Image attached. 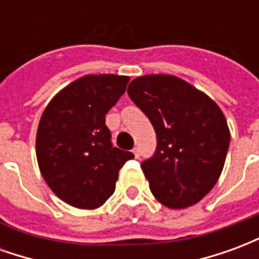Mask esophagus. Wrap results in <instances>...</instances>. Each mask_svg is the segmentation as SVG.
<instances>
[{"instance_id": "1", "label": "esophagus", "mask_w": 259, "mask_h": 259, "mask_svg": "<svg viewBox=\"0 0 259 259\" xmlns=\"http://www.w3.org/2000/svg\"><path fill=\"white\" fill-rule=\"evenodd\" d=\"M133 154H135L136 158H140V151H139V148H137V147L133 148Z\"/></svg>"}]
</instances>
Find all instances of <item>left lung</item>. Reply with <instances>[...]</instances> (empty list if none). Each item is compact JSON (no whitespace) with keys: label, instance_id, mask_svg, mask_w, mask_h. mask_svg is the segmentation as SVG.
Listing matches in <instances>:
<instances>
[{"label":"left lung","instance_id":"8db88e82","mask_svg":"<svg viewBox=\"0 0 259 259\" xmlns=\"http://www.w3.org/2000/svg\"><path fill=\"white\" fill-rule=\"evenodd\" d=\"M127 94L157 133V151L141 163L154 197L172 209L197 204L217 185L228 154L222 109L174 74L136 77Z\"/></svg>","mask_w":259,"mask_h":259}]
</instances>
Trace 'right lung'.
Returning <instances> with one entry per match:
<instances>
[{"label": "right lung", "instance_id": "add662e5", "mask_svg": "<svg viewBox=\"0 0 259 259\" xmlns=\"http://www.w3.org/2000/svg\"><path fill=\"white\" fill-rule=\"evenodd\" d=\"M129 76L85 74L55 94L36 136L38 168L69 205L96 209L113 194L119 169L135 155L112 147L108 111L123 96Z\"/></svg>", "mask_w": 259, "mask_h": 259}]
</instances>
